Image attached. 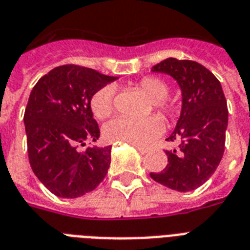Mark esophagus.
<instances>
[{
    "mask_svg": "<svg viewBox=\"0 0 250 250\" xmlns=\"http://www.w3.org/2000/svg\"><path fill=\"white\" fill-rule=\"evenodd\" d=\"M133 148H136L141 154H144V153H148L149 148L148 146H141V145H133Z\"/></svg>",
    "mask_w": 250,
    "mask_h": 250,
    "instance_id": "34e87169",
    "label": "esophagus"
}]
</instances>
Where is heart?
I'll use <instances>...</instances> for the list:
<instances>
[{
	"label": "heart",
	"instance_id": "obj_1",
	"mask_svg": "<svg viewBox=\"0 0 250 250\" xmlns=\"http://www.w3.org/2000/svg\"><path fill=\"white\" fill-rule=\"evenodd\" d=\"M137 88L150 98L149 111H157L164 119H171L178 113L176 102L167 97L170 86L166 80L158 76H146L137 83ZM90 109L97 119H105L115 109V88L105 85L92 96ZM162 131V122L158 117L144 118L140 121L128 118H117L109 122L104 128L106 140L122 141L131 145H148Z\"/></svg>",
	"mask_w": 250,
	"mask_h": 250
}]
</instances>
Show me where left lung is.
I'll list each match as a JSON object with an SVG mask.
<instances>
[{"label": "left lung", "mask_w": 250, "mask_h": 250, "mask_svg": "<svg viewBox=\"0 0 250 250\" xmlns=\"http://www.w3.org/2000/svg\"><path fill=\"white\" fill-rule=\"evenodd\" d=\"M152 71L172 76L182 89V113L167 141L178 148L166 150L167 166L150 178L179 192L202 186L217 170L225 153L229 109L219 80L202 64L167 58Z\"/></svg>", "instance_id": "left-lung-1"}]
</instances>
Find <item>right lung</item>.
Wrapping results in <instances>:
<instances>
[{"label": "right lung", "instance_id": "add662e5", "mask_svg": "<svg viewBox=\"0 0 250 250\" xmlns=\"http://www.w3.org/2000/svg\"><path fill=\"white\" fill-rule=\"evenodd\" d=\"M115 79L93 68L63 64L42 76L29 94L24 113L29 165L37 179L58 197H80L107 174L110 145L84 152L78 146L100 137L90 100Z\"/></svg>", "mask_w": 250, "mask_h": 250}]
</instances>
